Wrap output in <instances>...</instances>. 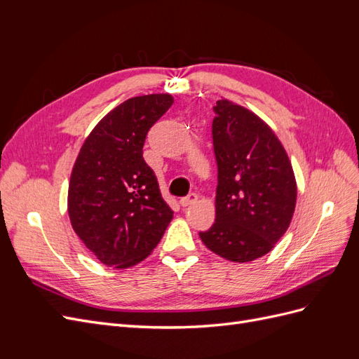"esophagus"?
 Here are the masks:
<instances>
[{
	"label": "esophagus",
	"mask_w": 359,
	"mask_h": 359,
	"mask_svg": "<svg viewBox=\"0 0 359 359\" xmlns=\"http://www.w3.org/2000/svg\"><path fill=\"white\" fill-rule=\"evenodd\" d=\"M198 201V194L194 193V191H190L187 196H184V198H181V201H180V203L182 205V206H187V205H191V203H194Z\"/></svg>",
	"instance_id": "1"
}]
</instances>
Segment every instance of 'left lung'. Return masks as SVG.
Returning a JSON list of instances; mask_svg holds the SVG:
<instances>
[{
  "label": "left lung",
  "instance_id": "obj_1",
  "mask_svg": "<svg viewBox=\"0 0 359 359\" xmlns=\"http://www.w3.org/2000/svg\"><path fill=\"white\" fill-rule=\"evenodd\" d=\"M212 145L219 169L215 222L199 232L211 252L250 262L285 235L297 203V182L283 145L245 107L219 100Z\"/></svg>",
  "mask_w": 359,
  "mask_h": 359
}]
</instances>
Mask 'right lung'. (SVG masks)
Listing matches in <instances>:
<instances>
[{
    "mask_svg": "<svg viewBox=\"0 0 359 359\" xmlns=\"http://www.w3.org/2000/svg\"><path fill=\"white\" fill-rule=\"evenodd\" d=\"M173 99L151 94L128 99L94 127L76 158L69 215L85 247L107 266L128 268L161 240L173 211L144 160L145 139Z\"/></svg>",
    "mask_w": 359,
    "mask_h": 359,
    "instance_id": "1",
    "label": "right lung"
}]
</instances>
